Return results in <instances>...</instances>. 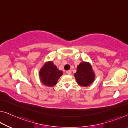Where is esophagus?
Instances as JSON below:
<instances>
[{"instance_id": "34e87169", "label": "esophagus", "mask_w": 128, "mask_h": 128, "mask_svg": "<svg viewBox=\"0 0 128 128\" xmlns=\"http://www.w3.org/2000/svg\"><path fill=\"white\" fill-rule=\"evenodd\" d=\"M66 73L68 75H70V74H71V70H66Z\"/></svg>"}]
</instances>
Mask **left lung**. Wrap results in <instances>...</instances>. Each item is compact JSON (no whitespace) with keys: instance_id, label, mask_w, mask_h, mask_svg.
Wrapping results in <instances>:
<instances>
[{"instance_id":"8db88e82","label":"left lung","mask_w":128,"mask_h":128,"mask_svg":"<svg viewBox=\"0 0 128 128\" xmlns=\"http://www.w3.org/2000/svg\"><path fill=\"white\" fill-rule=\"evenodd\" d=\"M74 75L77 83L82 86H88L95 79V74L90 64L87 62H82Z\"/></svg>"}]
</instances>
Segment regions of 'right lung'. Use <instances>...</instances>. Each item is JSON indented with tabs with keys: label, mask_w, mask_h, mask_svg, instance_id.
Wrapping results in <instances>:
<instances>
[{
	"label": "right lung",
	"mask_w": 128,
	"mask_h": 128,
	"mask_svg": "<svg viewBox=\"0 0 128 128\" xmlns=\"http://www.w3.org/2000/svg\"><path fill=\"white\" fill-rule=\"evenodd\" d=\"M62 75V72L58 70L52 62L45 63L39 72L41 82L49 87H53L56 85L59 78Z\"/></svg>",
	"instance_id": "right-lung-1"
}]
</instances>
